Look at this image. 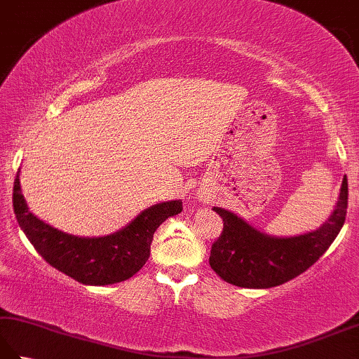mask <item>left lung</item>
Here are the masks:
<instances>
[{"instance_id": "8db88e82", "label": "left lung", "mask_w": 359, "mask_h": 359, "mask_svg": "<svg viewBox=\"0 0 359 359\" xmlns=\"http://www.w3.org/2000/svg\"><path fill=\"white\" fill-rule=\"evenodd\" d=\"M348 201L347 177L332 217L319 230L296 238L278 239L259 233L238 216L215 207L224 220L212 242L210 265L220 279L243 288H270L299 276L310 269L341 231Z\"/></svg>"}]
</instances>
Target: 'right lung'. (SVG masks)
I'll return each instance as SVG.
<instances>
[{"instance_id": "1", "label": "right lung", "mask_w": 359, "mask_h": 359, "mask_svg": "<svg viewBox=\"0 0 359 359\" xmlns=\"http://www.w3.org/2000/svg\"><path fill=\"white\" fill-rule=\"evenodd\" d=\"M13 212L21 230L46 262L88 285H108L133 278L147 264L154 231L182 211L180 201L154 205L116 234L77 238L55 230L29 211L21 194L20 174L13 182Z\"/></svg>"}]
</instances>
